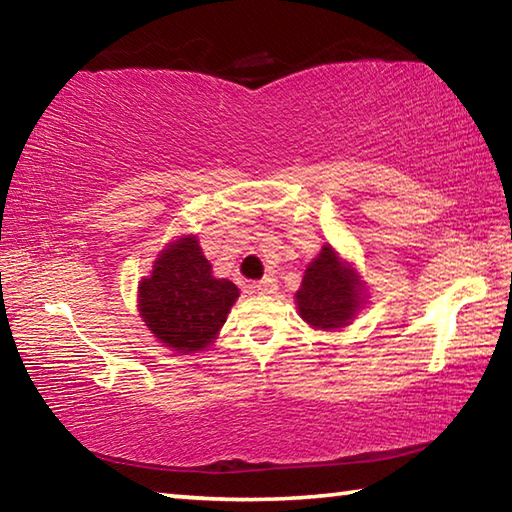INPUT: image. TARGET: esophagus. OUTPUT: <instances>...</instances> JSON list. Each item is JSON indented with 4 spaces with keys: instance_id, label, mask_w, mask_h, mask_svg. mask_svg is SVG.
Returning a JSON list of instances; mask_svg holds the SVG:
<instances>
[{
    "instance_id": "esophagus-1",
    "label": "esophagus",
    "mask_w": 512,
    "mask_h": 512,
    "mask_svg": "<svg viewBox=\"0 0 512 512\" xmlns=\"http://www.w3.org/2000/svg\"><path fill=\"white\" fill-rule=\"evenodd\" d=\"M248 289H250V293H255V296H268V293H275V289H277L275 277H264V280L250 284Z\"/></svg>"
}]
</instances>
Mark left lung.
Returning a JSON list of instances; mask_svg holds the SVG:
<instances>
[{
	"instance_id": "1",
	"label": "left lung",
	"mask_w": 512,
	"mask_h": 512,
	"mask_svg": "<svg viewBox=\"0 0 512 512\" xmlns=\"http://www.w3.org/2000/svg\"><path fill=\"white\" fill-rule=\"evenodd\" d=\"M363 305L366 282L361 280L357 268L336 253L334 246L325 244L314 262H309L296 293L300 318L309 327L332 332L348 327Z\"/></svg>"
}]
</instances>
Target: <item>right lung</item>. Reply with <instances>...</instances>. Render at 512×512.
Returning <instances> with one entry per match:
<instances>
[{"mask_svg":"<svg viewBox=\"0 0 512 512\" xmlns=\"http://www.w3.org/2000/svg\"><path fill=\"white\" fill-rule=\"evenodd\" d=\"M239 289L212 275L196 235L169 241L153 262V273L137 284V309L144 325L176 354L205 350L219 336Z\"/></svg>","mask_w":512,"mask_h":512,"instance_id":"1","label":"right lung"}]
</instances>
